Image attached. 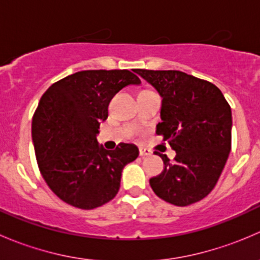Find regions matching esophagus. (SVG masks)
Instances as JSON below:
<instances>
[{
  "instance_id": "esophagus-1",
  "label": "esophagus",
  "mask_w": 260,
  "mask_h": 260,
  "mask_svg": "<svg viewBox=\"0 0 260 260\" xmlns=\"http://www.w3.org/2000/svg\"><path fill=\"white\" fill-rule=\"evenodd\" d=\"M149 154H151V151H148V149L142 148V147H141V148H140V156H141V157L149 156Z\"/></svg>"
}]
</instances>
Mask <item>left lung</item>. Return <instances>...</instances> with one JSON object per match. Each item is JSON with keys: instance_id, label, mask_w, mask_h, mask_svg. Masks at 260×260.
Returning a JSON list of instances; mask_svg holds the SVG:
<instances>
[{"instance_id": "1", "label": "left lung", "mask_w": 260, "mask_h": 260, "mask_svg": "<svg viewBox=\"0 0 260 260\" xmlns=\"http://www.w3.org/2000/svg\"><path fill=\"white\" fill-rule=\"evenodd\" d=\"M161 95L156 133L174 151L165 169L149 180L166 203L187 206L203 200L216 185L232 149V109L217 86L179 70L135 69Z\"/></svg>"}]
</instances>
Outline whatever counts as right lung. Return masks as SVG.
Returning a JSON list of instances; mask_svg holds the SVG:
<instances>
[{"mask_svg":"<svg viewBox=\"0 0 260 260\" xmlns=\"http://www.w3.org/2000/svg\"><path fill=\"white\" fill-rule=\"evenodd\" d=\"M131 84L141 80L129 70H84L54 83L41 96L32 118L39 170L69 205L91 210L111 201L122 170L138 157L132 143L108 151L96 141L109 102Z\"/></svg>","mask_w":260,"mask_h":260,"instance_id":"1","label":"right lung"}]
</instances>
